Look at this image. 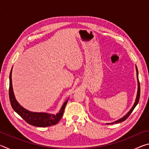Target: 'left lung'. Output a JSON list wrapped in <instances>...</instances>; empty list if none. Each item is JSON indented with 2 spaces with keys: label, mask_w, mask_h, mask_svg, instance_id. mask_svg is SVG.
Returning a JSON list of instances; mask_svg holds the SVG:
<instances>
[{
  "label": "left lung",
  "mask_w": 149,
  "mask_h": 149,
  "mask_svg": "<svg viewBox=\"0 0 149 149\" xmlns=\"http://www.w3.org/2000/svg\"><path fill=\"white\" fill-rule=\"evenodd\" d=\"M136 71H137V81H138V90H137V97H136V100H135V102L134 103V104H133V107L132 108V109L130 110V112L127 113V114H126L125 116H123L122 118H121V119L118 120L117 121H116V122H113V123H108V124H111V123H120V122H123V121H125L127 118L130 116V115L132 114V112H133V110H134V108H135L136 106L138 104L139 102V98H140V84H139V78H138V70H137V68L136 66Z\"/></svg>",
  "instance_id": "8db88e82"
}]
</instances>
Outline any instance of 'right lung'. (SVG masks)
Instances as JSON below:
<instances>
[{
	"label": "right lung",
	"mask_w": 149,
	"mask_h": 149,
	"mask_svg": "<svg viewBox=\"0 0 149 149\" xmlns=\"http://www.w3.org/2000/svg\"><path fill=\"white\" fill-rule=\"evenodd\" d=\"M12 68L10 73L9 98L12 107L15 112L17 113L29 124L36 126V127H48V126L54 125L58 123V122H59L62 117L63 113H64L65 106L67 104L68 100L64 102L61 109L60 110V112L56 115L47 114V113L32 112L25 109L24 108L19 105V103L17 102V100L15 99L13 89H12Z\"/></svg>",
	"instance_id": "1"
}]
</instances>
